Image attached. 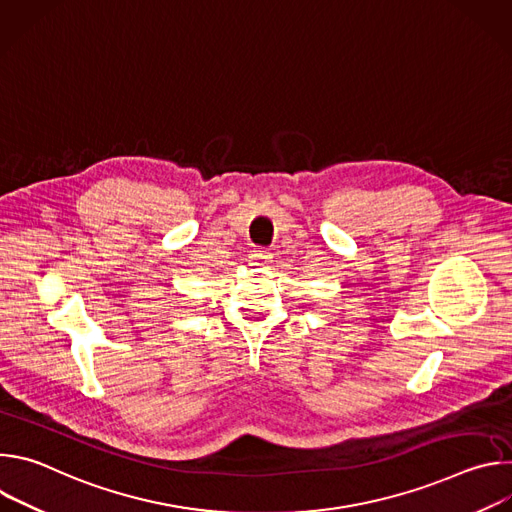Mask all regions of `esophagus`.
<instances>
[{
    "label": "esophagus",
    "instance_id": "esophagus-1",
    "mask_svg": "<svg viewBox=\"0 0 512 512\" xmlns=\"http://www.w3.org/2000/svg\"><path fill=\"white\" fill-rule=\"evenodd\" d=\"M269 261H271V253L265 249H253L249 255V265H255V267H265L269 265Z\"/></svg>",
    "mask_w": 512,
    "mask_h": 512
}]
</instances>
